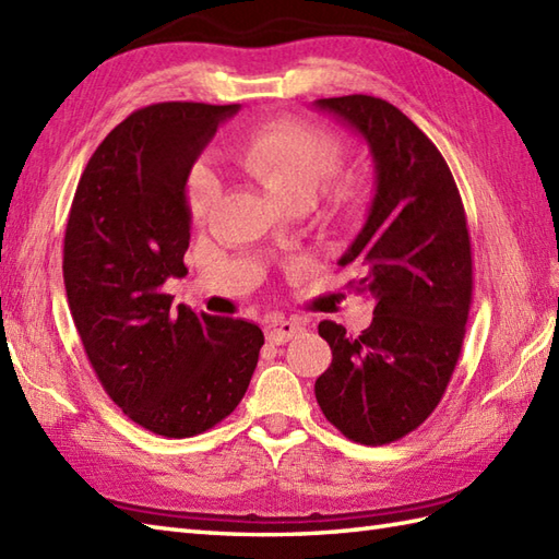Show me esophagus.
I'll use <instances>...</instances> for the list:
<instances>
[{
  "mask_svg": "<svg viewBox=\"0 0 559 559\" xmlns=\"http://www.w3.org/2000/svg\"><path fill=\"white\" fill-rule=\"evenodd\" d=\"M302 331H305V326L300 322H295V319H286V317H271L264 322L266 341L276 343V346L290 341L293 336H300Z\"/></svg>",
  "mask_w": 559,
  "mask_h": 559,
  "instance_id": "esophagus-1",
  "label": "esophagus"
}]
</instances>
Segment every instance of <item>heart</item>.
Here are the masks:
<instances>
[{"label":"heart","instance_id":"1","mask_svg":"<svg viewBox=\"0 0 559 559\" xmlns=\"http://www.w3.org/2000/svg\"><path fill=\"white\" fill-rule=\"evenodd\" d=\"M233 156L278 204H310L319 189L341 170L346 144L322 127L300 120H273L237 141ZM216 197L218 177L206 165H197L187 182V206L192 218H206ZM365 199L367 192L358 182L334 189V204L343 213H355Z\"/></svg>","mask_w":559,"mask_h":559}]
</instances>
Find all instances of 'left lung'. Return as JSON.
<instances>
[{
    "label": "left lung",
    "mask_w": 559,
    "mask_h": 559,
    "mask_svg": "<svg viewBox=\"0 0 559 559\" xmlns=\"http://www.w3.org/2000/svg\"><path fill=\"white\" fill-rule=\"evenodd\" d=\"M370 146L377 192L341 266L360 273L374 317L360 336L324 319L329 370L314 396L353 442H396L430 418L459 362L473 295V259L459 187L437 146L394 105L374 96L314 103Z\"/></svg>",
    "instance_id": "obj_1"
}]
</instances>
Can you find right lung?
<instances>
[{
    "label": "right lung",
    "instance_id": "obj_1",
    "mask_svg": "<svg viewBox=\"0 0 559 559\" xmlns=\"http://www.w3.org/2000/svg\"><path fill=\"white\" fill-rule=\"evenodd\" d=\"M240 105L156 103L103 139L83 170L64 233L71 317L103 389L127 418L163 437H194L237 408L261 329L173 307L187 276L185 185L197 156Z\"/></svg>",
    "mask_w": 559,
    "mask_h": 559
}]
</instances>
